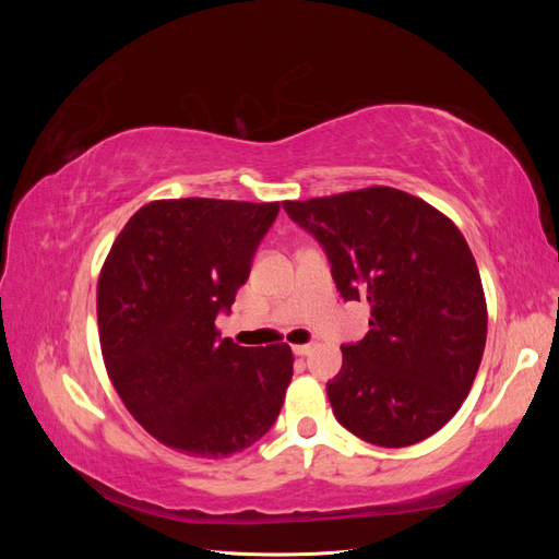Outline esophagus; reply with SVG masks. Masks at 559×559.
I'll use <instances>...</instances> for the list:
<instances>
[{
	"instance_id": "esophagus-1",
	"label": "esophagus",
	"mask_w": 559,
	"mask_h": 559,
	"mask_svg": "<svg viewBox=\"0 0 559 559\" xmlns=\"http://www.w3.org/2000/svg\"><path fill=\"white\" fill-rule=\"evenodd\" d=\"M294 354H296V357H310V354H312V345H296V347H294Z\"/></svg>"
}]
</instances>
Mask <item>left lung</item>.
I'll return each instance as SVG.
<instances>
[{
    "label": "left lung",
    "mask_w": 559,
    "mask_h": 559,
    "mask_svg": "<svg viewBox=\"0 0 559 559\" xmlns=\"http://www.w3.org/2000/svg\"><path fill=\"white\" fill-rule=\"evenodd\" d=\"M282 207L326 251L341 296L370 306V331L343 345L326 384L335 419L382 448L425 441L460 411L485 349L487 306L464 235L389 186Z\"/></svg>",
    "instance_id": "left-lung-1"
}]
</instances>
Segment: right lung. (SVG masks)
<instances>
[{"instance_id": "1", "label": "right lung", "mask_w": 559, "mask_h": 559, "mask_svg": "<svg viewBox=\"0 0 559 559\" xmlns=\"http://www.w3.org/2000/svg\"><path fill=\"white\" fill-rule=\"evenodd\" d=\"M280 202L156 200L118 235L97 282L107 373L130 415L167 448L228 456L270 431L294 376L289 345L240 347L230 312Z\"/></svg>"}]
</instances>
